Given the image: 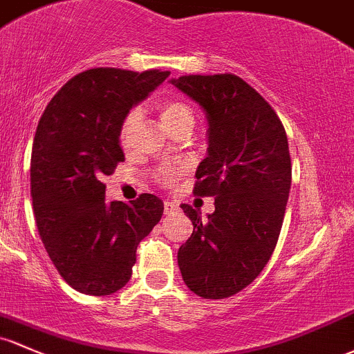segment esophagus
I'll return each mask as SVG.
<instances>
[{"label":"esophagus","instance_id":"esophagus-1","mask_svg":"<svg viewBox=\"0 0 354 354\" xmlns=\"http://www.w3.org/2000/svg\"><path fill=\"white\" fill-rule=\"evenodd\" d=\"M178 204L177 203H172V201H165L163 203V211H165V214H172L174 211H177Z\"/></svg>","mask_w":354,"mask_h":354}]
</instances>
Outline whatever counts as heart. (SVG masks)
<instances>
[{
	"label": "heart",
	"instance_id": "1",
	"mask_svg": "<svg viewBox=\"0 0 354 354\" xmlns=\"http://www.w3.org/2000/svg\"><path fill=\"white\" fill-rule=\"evenodd\" d=\"M158 118H160L163 128L169 133H176L177 130L184 127H191L194 123V113L191 106L185 104L184 101L177 100H167L158 104ZM136 123H138V111H130L124 116L123 123H121L120 130V142L123 148L130 147L133 130H135ZM178 176V170L176 169H160L157 172V178L160 184H174Z\"/></svg>",
	"mask_w": 354,
	"mask_h": 354
}]
</instances>
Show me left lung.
Listing matches in <instances>:
<instances>
[{"label": "left lung", "instance_id": "1", "mask_svg": "<svg viewBox=\"0 0 354 354\" xmlns=\"http://www.w3.org/2000/svg\"><path fill=\"white\" fill-rule=\"evenodd\" d=\"M172 84L204 108L207 157L196 172L194 196L214 197V212L182 204L191 238L178 248L185 285L203 299L238 294L268 263L292 182L287 133L272 106L234 74L182 75Z\"/></svg>", "mask_w": 354, "mask_h": 354}]
</instances>
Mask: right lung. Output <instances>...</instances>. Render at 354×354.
I'll use <instances>...</instances> for the list:
<instances>
[{
    "label": "right lung",
    "instance_id": "right-lung-1",
    "mask_svg": "<svg viewBox=\"0 0 354 354\" xmlns=\"http://www.w3.org/2000/svg\"><path fill=\"white\" fill-rule=\"evenodd\" d=\"M169 75L158 69L84 71L66 82L40 118L30 163L37 227L57 272L81 294L123 288L140 241L160 221L157 196L142 194L130 206L108 204L102 178L124 162V116Z\"/></svg>",
    "mask_w": 354,
    "mask_h": 354
}]
</instances>
